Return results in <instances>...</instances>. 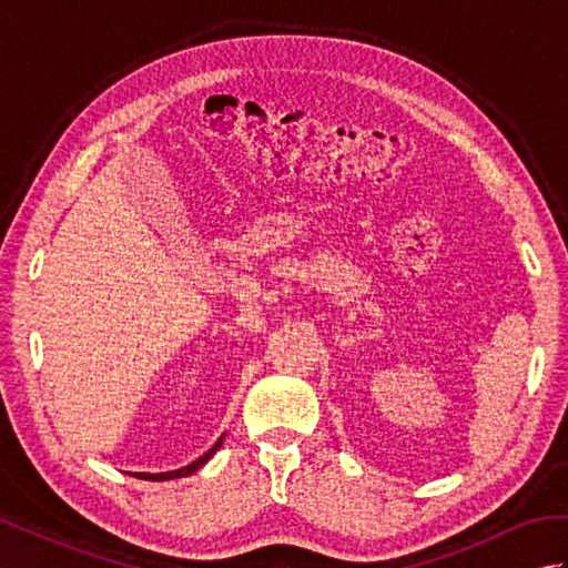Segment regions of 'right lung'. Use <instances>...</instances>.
Returning a JSON list of instances; mask_svg holds the SVG:
<instances>
[{
    "label": "right lung",
    "mask_w": 568,
    "mask_h": 568,
    "mask_svg": "<svg viewBox=\"0 0 568 568\" xmlns=\"http://www.w3.org/2000/svg\"><path fill=\"white\" fill-rule=\"evenodd\" d=\"M222 442H224V434H222L220 439H216V444L212 446V449H210L207 454H202V456L197 458V462H192V464H187V466H183V468H178V470H165V474H136V478H146V480H171V478H183V476L195 474L197 468H202L204 464L210 462L212 454L222 446Z\"/></svg>",
    "instance_id": "obj_1"
}]
</instances>
